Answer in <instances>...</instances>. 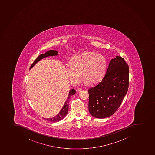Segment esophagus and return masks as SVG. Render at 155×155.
<instances>
[{"label": "esophagus", "mask_w": 155, "mask_h": 155, "mask_svg": "<svg viewBox=\"0 0 155 155\" xmlns=\"http://www.w3.org/2000/svg\"><path fill=\"white\" fill-rule=\"evenodd\" d=\"M82 90V89L81 88H77V89H76V91L77 92H79V91H81Z\"/></svg>", "instance_id": "obj_1"}]
</instances>
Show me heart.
<instances>
[{
  "mask_svg": "<svg viewBox=\"0 0 155 155\" xmlns=\"http://www.w3.org/2000/svg\"><path fill=\"white\" fill-rule=\"evenodd\" d=\"M106 68L107 61L105 57L91 52L74 57L71 62L66 65L67 73L73 83L79 82L81 73L85 82L96 83L104 76Z\"/></svg>",
  "mask_w": 155,
  "mask_h": 155,
  "instance_id": "obj_1",
  "label": "heart"
}]
</instances>
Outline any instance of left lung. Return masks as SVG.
<instances>
[{
    "label": "left lung",
    "instance_id": "obj_1",
    "mask_svg": "<svg viewBox=\"0 0 155 155\" xmlns=\"http://www.w3.org/2000/svg\"><path fill=\"white\" fill-rule=\"evenodd\" d=\"M129 84L128 64L122 57L117 56L110 62L102 80L88 90L90 114L99 119L111 116L122 102Z\"/></svg>",
    "mask_w": 155,
    "mask_h": 155
}]
</instances>
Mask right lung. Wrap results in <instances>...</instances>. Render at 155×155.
<instances>
[{"label": "right lung", "mask_w": 155, "mask_h": 155, "mask_svg": "<svg viewBox=\"0 0 155 155\" xmlns=\"http://www.w3.org/2000/svg\"><path fill=\"white\" fill-rule=\"evenodd\" d=\"M58 52L56 50H50L47 51L44 54H41L35 60H34L31 66H30V69L32 68L38 62L41 60L42 59L44 58L45 57H48V56H54L58 55ZM75 90L74 89H71L69 91V93L68 94V96L67 97L66 101L64 104V106H63L62 108L61 109V110L59 112L58 114L56 116L53 117V118H50V119H46V120L48 121H50L51 122H56L58 121H61L63 119H64V117L67 115L69 109V101L71 98V96L75 94Z\"/></svg>", "instance_id": "obj_1"}]
</instances>
